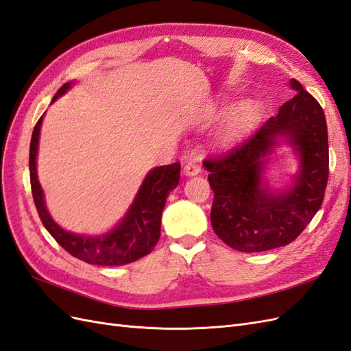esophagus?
I'll use <instances>...</instances> for the list:
<instances>
[{"label":"esophagus","instance_id":"34e87169","mask_svg":"<svg viewBox=\"0 0 351 351\" xmlns=\"http://www.w3.org/2000/svg\"><path fill=\"white\" fill-rule=\"evenodd\" d=\"M199 172H202V167H199V165L195 162V160H191V162H188L185 166H184V173L186 176H195L198 175Z\"/></svg>","mask_w":351,"mask_h":351}]
</instances>
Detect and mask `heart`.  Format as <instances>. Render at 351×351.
<instances>
[{
    "instance_id": "obj_1",
    "label": "heart",
    "mask_w": 351,
    "mask_h": 351,
    "mask_svg": "<svg viewBox=\"0 0 351 351\" xmlns=\"http://www.w3.org/2000/svg\"><path fill=\"white\" fill-rule=\"evenodd\" d=\"M262 117V110L253 101L239 103L231 107L220 120L210 138L216 148H231L252 134Z\"/></svg>"
}]
</instances>
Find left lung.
Returning <instances> with one entry per match:
<instances>
[{
  "mask_svg": "<svg viewBox=\"0 0 351 351\" xmlns=\"http://www.w3.org/2000/svg\"><path fill=\"white\" fill-rule=\"evenodd\" d=\"M297 94L258 131L219 158L204 160L213 189L212 226L234 250L284 247L304 231L322 206L329 173L325 113L295 79ZM287 143L299 160L292 184L274 189L265 176L274 148Z\"/></svg>",
  "mask_w": 351,
  "mask_h": 351,
  "instance_id": "8db88e82",
  "label": "left lung"
}]
</instances>
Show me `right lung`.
<instances>
[{
	"mask_svg": "<svg viewBox=\"0 0 351 351\" xmlns=\"http://www.w3.org/2000/svg\"><path fill=\"white\" fill-rule=\"evenodd\" d=\"M72 85L75 82H67L60 88L51 103L64 95ZM43 119L44 116L38 120L32 134L31 148H29V170H31L34 202L47 231L67 253L89 265L123 266L152 253L160 238V225H162L166 198L179 184L181 165L173 163L149 170L125 216L108 232L99 235L70 232L60 226L49 215L44 191L38 181L36 157Z\"/></svg>",
	"mask_w": 351,
	"mask_h": 351,
	"instance_id": "1",
	"label": "right lung"
}]
</instances>
